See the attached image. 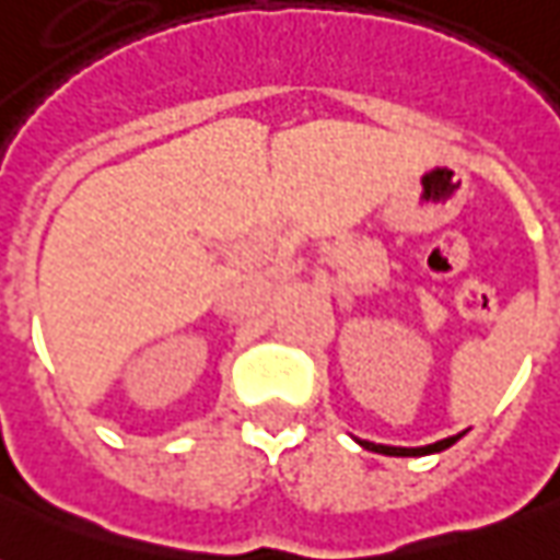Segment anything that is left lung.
Returning <instances> with one entry per match:
<instances>
[{
  "instance_id": "obj_1",
  "label": "left lung",
  "mask_w": 560,
  "mask_h": 560,
  "mask_svg": "<svg viewBox=\"0 0 560 560\" xmlns=\"http://www.w3.org/2000/svg\"><path fill=\"white\" fill-rule=\"evenodd\" d=\"M465 432L458 434H450L444 441H434V444H425V446H387V444H372V441H357L360 446L365 450H372V453H384V456H432V453H441L446 446H453L462 438Z\"/></svg>"
}]
</instances>
